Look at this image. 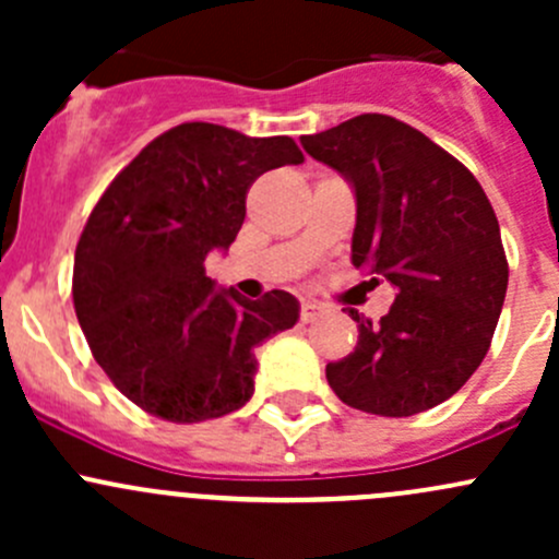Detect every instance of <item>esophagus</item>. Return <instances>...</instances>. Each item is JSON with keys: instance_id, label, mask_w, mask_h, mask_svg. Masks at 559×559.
Here are the masks:
<instances>
[{"instance_id": "obj_1", "label": "esophagus", "mask_w": 559, "mask_h": 559, "mask_svg": "<svg viewBox=\"0 0 559 559\" xmlns=\"http://www.w3.org/2000/svg\"><path fill=\"white\" fill-rule=\"evenodd\" d=\"M321 313V308L316 306V302H302L300 306V319L302 324H311V321H316V316Z\"/></svg>"}]
</instances>
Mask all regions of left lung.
Instances as JSON below:
<instances>
[{
    "instance_id": "1",
    "label": "left lung",
    "mask_w": 559,
    "mask_h": 559,
    "mask_svg": "<svg viewBox=\"0 0 559 559\" xmlns=\"http://www.w3.org/2000/svg\"><path fill=\"white\" fill-rule=\"evenodd\" d=\"M300 143L352 183L354 267L397 289L381 321L348 308L359 341L326 365L332 392L379 416L436 408L476 373L503 311L509 262L487 194L441 145L381 112Z\"/></svg>"
}]
</instances>
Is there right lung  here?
Instances as JSON below:
<instances>
[{"mask_svg": "<svg viewBox=\"0 0 559 559\" xmlns=\"http://www.w3.org/2000/svg\"><path fill=\"white\" fill-rule=\"evenodd\" d=\"M292 138H248L180 123L112 178L75 248L72 300L88 348L123 397L191 425L243 408L257 348L300 319L273 289L246 300L216 289L205 257L227 251L262 173L302 165Z\"/></svg>", "mask_w": 559, "mask_h": 559, "instance_id": "obj_1", "label": "right lung"}]
</instances>
